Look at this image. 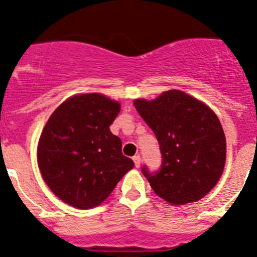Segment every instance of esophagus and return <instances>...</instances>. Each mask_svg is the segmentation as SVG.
<instances>
[{"mask_svg": "<svg viewBox=\"0 0 257 257\" xmlns=\"http://www.w3.org/2000/svg\"><path fill=\"white\" fill-rule=\"evenodd\" d=\"M133 161H134V163H135L136 168H139V167H140V163H141L140 155H135V157H133Z\"/></svg>", "mask_w": 257, "mask_h": 257, "instance_id": "34e87169", "label": "esophagus"}]
</instances>
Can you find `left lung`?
I'll use <instances>...</instances> for the list:
<instances>
[{
  "label": "left lung",
  "mask_w": 257,
  "mask_h": 257,
  "mask_svg": "<svg viewBox=\"0 0 257 257\" xmlns=\"http://www.w3.org/2000/svg\"><path fill=\"white\" fill-rule=\"evenodd\" d=\"M134 104L161 149V168H141L155 194L175 205L205 196L225 163V136L215 113L181 90L166 91L150 102L136 99Z\"/></svg>",
  "instance_id": "obj_1"
}]
</instances>
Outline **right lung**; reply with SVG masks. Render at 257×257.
I'll list each match as a JSON object with an SVG mask.
<instances>
[{"label":"right lung","mask_w":257,"mask_h":257,"mask_svg":"<svg viewBox=\"0 0 257 257\" xmlns=\"http://www.w3.org/2000/svg\"><path fill=\"white\" fill-rule=\"evenodd\" d=\"M119 104L102 94L65 100L47 121L38 145V166L52 192L66 204L90 209L104 201L134 162L109 126Z\"/></svg>","instance_id":"right-lung-1"}]
</instances>
